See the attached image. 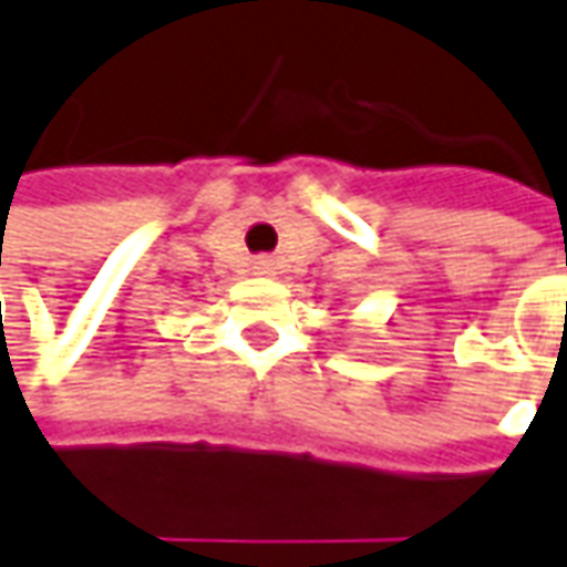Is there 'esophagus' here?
<instances>
[{
	"mask_svg": "<svg viewBox=\"0 0 567 567\" xmlns=\"http://www.w3.org/2000/svg\"><path fill=\"white\" fill-rule=\"evenodd\" d=\"M271 265H275L271 259H256V265H252V268H256L259 275H271Z\"/></svg>",
	"mask_w": 567,
	"mask_h": 567,
	"instance_id": "esophagus-1",
	"label": "esophagus"
}]
</instances>
